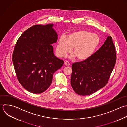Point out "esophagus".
I'll return each instance as SVG.
<instances>
[{
	"mask_svg": "<svg viewBox=\"0 0 127 127\" xmlns=\"http://www.w3.org/2000/svg\"><path fill=\"white\" fill-rule=\"evenodd\" d=\"M64 64H65V65L66 66H70V63L68 61H66L65 62Z\"/></svg>",
	"mask_w": 127,
	"mask_h": 127,
	"instance_id": "esophagus-1",
	"label": "esophagus"
}]
</instances>
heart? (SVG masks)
Here are the masks:
<instances>
[{
  "label": "heart",
  "mask_w": 127,
  "mask_h": 127,
  "mask_svg": "<svg viewBox=\"0 0 127 127\" xmlns=\"http://www.w3.org/2000/svg\"><path fill=\"white\" fill-rule=\"evenodd\" d=\"M99 44L98 36L87 30H79L71 32L67 37L61 36L56 47L57 54L65 57L73 48V57L79 61L88 59L93 54Z\"/></svg>",
  "instance_id": "heart-1"
}]
</instances>
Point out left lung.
Wrapping results in <instances>:
<instances>
[{
  "label": "left lung",
  "mask_w": 127,
  "mask_h": 127,
  "mask_svg": "<svg viewBox=\"0 0 127 127\" xmlns=\"http://www.w3.org/2000/svg\"><path fill=\"white\" fill-rule=\"evenodd\" d=\"M116 60L112 38L107 37L102 46L88 59L73 63L71 83L81 95H90L108 83Z\"/></svg>",
  "instance_id": "left-lung-1"
}]
</instances>
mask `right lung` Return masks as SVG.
<instances>
[{
	"label": "right lung",
	"instance_id": "right-lung-1",
	"mask_svg": "<svg viewBox=\"0 0 127 127\" xmlns=\"http://www.w3.org/2000/svg\"><path fill=\"white\" fill-rule=\"evenodd\" d=\"M53 24L35 25L26 30L15 46L12 60L18 81L28 91L40 94L52 83L64 61L56 57L51 45L57 40Z\"/></svg>",
	"mask_w": 127,
	"mask_h": 127
}]
</instances>
